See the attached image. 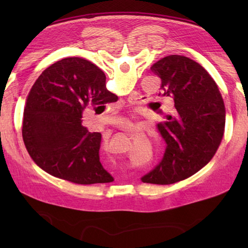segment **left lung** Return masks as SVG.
<instances>
[{"label": "left lung", "mask_w": 248, "mask_h": 248, "mask_svg": "<svg viewBox=\"0 0 248 248\" xmlns=\"http://www.w3.org/2000/svg\"><path fill=\"white\" fill-rule=\"evenodd\" d=\"M161 78V93L175 109L157 124L166 143L161 162L142 176L143 183L170 185L190 177L207 165L221 143L225 108L216 82L191 59L171 54L151 66Z\"/></svg>", "instance_id": "1"}]
</instances>
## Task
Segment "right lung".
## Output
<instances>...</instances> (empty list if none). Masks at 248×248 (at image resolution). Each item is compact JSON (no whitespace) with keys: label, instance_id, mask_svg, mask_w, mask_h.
<instances>
[{"label":"right lung","instance_id":"1","mask_svg":"<svg viewBox=\"0 0 248 248\" xmlns=\"http://www.w3.org/2000/svg\"><path fill=\"white\" fill-rule=\"evenodd\" d=\"M118 99L106 75L82 58L50 65L33 84L24 109L23 139L29 155L54 177L79 185L114 182L99 161L102 134L82 124L83 111Z\"/></svg>","mask_w":248,"mask_h":248}]
</instances>
